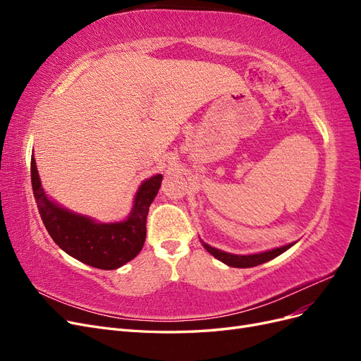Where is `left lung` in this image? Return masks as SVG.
<instances>
[{
	"instance_id": "obj_1",
	"label": "left lung",
	"mask_w": 361,
	"mask_h": 361,
	"mask_svg": "<svg viewBox=\"0 0 361 361\" xmlns=\"http://www.w3.org/2000/svg\"><path fill=\"white\" fill-rule=\"evenodd\" d=\"M202 241V239H200ZM202 245L209 251V253L218 259L223 264L233 267V268H251V267H257L260 264H265V262L274 259L277 256H280L281 253H285L286 250H289L292 245H295V243L281 245V247H276L272 250H267V251H260V253H253V255H233V253H227V251H223L220 248L211 247L209 244H206L204 241H202Z\"/></svg>"
}]
</instances>
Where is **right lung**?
Segmentation results:
<instances>
[{"label": "right lung", "instance_id": "add662e5", "mask_svg": "<svg viewBox=\"0 0 361 361\" xmlns=\"http://www.w3.org/2000/svg\"><path fill=\"white\" fill-rule=\"evenodd\" d=\"M161 182V174H155L140 183L133 207L125 220L101 223L89 215L66 209L52 200L42 187L35 154L31 155L32 192L48 233L69 256L99 269L123 267L143 248L149 206L158 194Z\"/></svg>", "mask_w": 361, "mask_h": 361}]
</instances>
